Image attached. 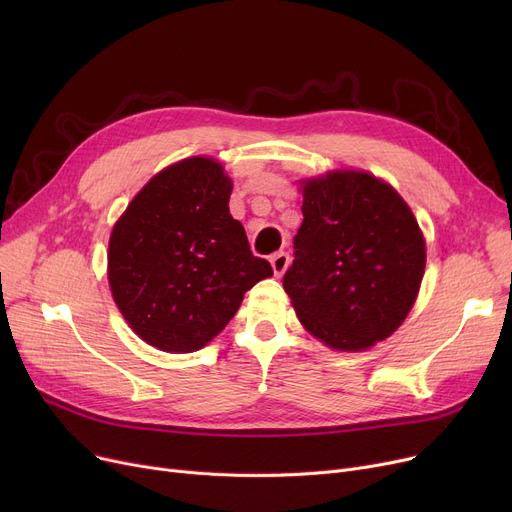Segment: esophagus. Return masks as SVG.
Returning <instances> with one entry per match:
<instances>
[{
	"mask_svg": "<svg viewBox=\"0 0 512 512\" xmlns=\"http://www.w3.org/2000/svg\"><path fill=\"white\" fill-rule=\"evenodd\" d=\"M270 263H272V270H274V274L280 278V276L288 270V265H290V255H288V253H284V251L274 253V255H272V259H270Z\"/></svg>",
	"mask_w": 512,
	"mask_h": 512,
	"instance_id": "1",
	"label": "esophagus"
}]
</instances>
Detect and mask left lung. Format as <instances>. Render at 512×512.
Wrapping results in <instances>:
<instances>
[{
  "label": "left lung",
  "instance_id": "obj_1",
  "mask_svg": "<svg viewBox=\"0 0 512 512\" xmlns=\"http://www.w3.org/2000/svg\"><path fill=\"white\" fill-rule=\"evenodd\" d=\"M423 272V234L390 184L355 170L303 182L282 282L307 332L336 351H365L405 321Z\"/></svg>",
  "mask_w": 512,
  "mask_h": 512
}]
</instances>
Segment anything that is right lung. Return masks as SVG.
Masks as SVG:
<instances>
[{
    "label": "right lung",
    "instance_id": "obj_1",
    "mask_svg": "<svg viewBox=\"0 0 512 512\" xmlns=\"http://www.w3.org/2000/svg\"><path fill=\"white\" fill-rule=\"evenodd\" d=\"M230 193L218 161L188 157L155 174L112 230V297L134 334L159 351H199L245 292L274 276L230 215Z\"/></svg>",
    "mask_w": 512,
    "mask_h": 512
}]
</instances>
